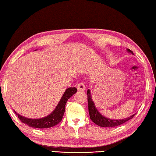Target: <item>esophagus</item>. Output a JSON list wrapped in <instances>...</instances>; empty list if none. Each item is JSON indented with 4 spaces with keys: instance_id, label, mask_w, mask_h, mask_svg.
Masks as SVG:
<instances>
[{
    "instance_id": "esophagus-1",
    "label": "esophagus",
    "mask_w": 156,
    "mask_h": 156,
    "mask_svg": "<svg viewBox=\"0 0 156 156\" xmlns=\"http://www.w3.org/2000/svg\"><path fill=\"white\" fill-rule=\"evenodd\" d=\"M85 85L84 84L83 82H80L79 83V84L77 85V89L78 91H84V90H85Z\"/></svg>"
}]
</instances>
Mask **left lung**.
I'll return each instance as SVG.
<instances>
[{
  "label": "left lung",
  "mask_w": 156,
  "mask_h": 156,
  "mask_svg": "<svg viewBox=\"0 0 156 156\" xmlns=\"http://www.w3.org/2000/svg\"><path fill=\"white\" fill-rule=\"evenodd\" d=\"M128 52H130L133 54V51L129 49H127ZM87 101H88V107H89V113L90 116V119H91L93 123H95L96 125L100 127H116L122 124L126 123L127 121L132 119L136 114H133L129 117H127L124 119H110L109 118H106L104 116L100 114L98 109H96L94 103L92 101L91 93H90V90H87Z\"/></svg>",
  "instance_id": "obj_1"
}]
</instances>
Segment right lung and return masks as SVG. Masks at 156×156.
<instances>
[{
	"mask_svg": "<svg viewBox=\"0 0 156 156\" xmlns=\"http://www.w3.org/2000/svg\"><path fill=\"white\" fill-rule=\"evenodd\" d=\"M76 92H77V89H76V87H69L67 89L55 109L49 115L43 117V118L37 119H29L19 115L15 112V113L18 116L20 122H22L23 123L27 124L29 127L34 128H40V129L52 127L57 125V124L61 122L65 113V105L67 104V100L73 95L75 94Z\"/></svg>",
	"mask_w": 156,
	"mask_h": 156,
	"instance_id": "obj_1",
	"label": "right lung"
}]
</instances>
